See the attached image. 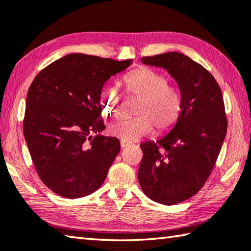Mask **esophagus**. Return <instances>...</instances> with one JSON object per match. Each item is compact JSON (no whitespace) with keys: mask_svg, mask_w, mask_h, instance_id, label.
<instances>
[{"mask_svg":"<svg viewBox=\"0 0 251 251\" xmlns=\"http://www.w3.org/2000/svg\"><path fill=\"white\" fill-rule=\"evenodd\" d=\"M130 145V143H128V142H124V141H121V146H122V148H126V147H128Z\"/></svg>","mask_w":251,"mask_h":251,"instance_id":"34e87169","label":"esophagus"}]
</instances>
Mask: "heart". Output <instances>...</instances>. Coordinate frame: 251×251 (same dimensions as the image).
Here are the masks:
<instances>
[{
    "mask_svg": "<svg viewBox=\"0 0 251 251\" xmlns=\"http://www.w3.org/2000/svg\"><path fill=\"white\" fill-rule=\"evenodd\" d=\"M164 73L142 67L123 77L126 94L138 99L134 107L136 117L116 120L108 127V133L124 142H135L151 134L156 127L159 133L169 130L176 124L182 109V96L177 87L168 85ZM100 105L109 117L120 112V96L115 91L104 88L100 93Z\"/></svg>",
    "mask_w": 251,
    "mask_h": 251,
    "instance_id": "b5f03b06",
    "label": "heart"
}]
</instances>
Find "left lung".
<instances>
[{
    "instance_id": "obj_1",
    "label": "left lung",
    "mask_w": 251,
    "mask_h": 251,
    "mask_svg": "<svg viewBox=\"0 0 251 251\" xmlns=\"http://www.w3.org/2000/svg\"><path fill=\"white\" fill-rule=\"evenodd\" d=\"M145 65L166 70L182 96L175 126L141 145L138 181L147 197L175 205L197 194L209 177L227 133L222 90L209 72L178 52L143 57Z\"/></svg>"
}]
</instances>
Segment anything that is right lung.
<instances>
[{"label": "right lung", "instance_id": "1", "mask_svg": "<svg viewBox=\"0 0 251 251\" xmlns=\"http://www.w3.org/2000/svg\"><path fill=\"white\" fill-rule=\"evenodd\" d=\"M133 61L69 54L42 70L26 96L23 131L41 180L59 196L75 199L103 184L121 151L105 128L104 84Z\"/></svg>", "mask_w": 251, "mask_h": 251}]
</instances>
